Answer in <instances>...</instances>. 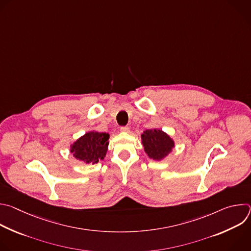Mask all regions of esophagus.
Listing matches in <instances>:
<instances>
[{"label":"esophagus","mask_w":251,"mask_h":251,"mask_svg":"<svg viewBox=\"0 0 251 251\" xmlns=\"http://www.w3.org/2000/svg\"><path fill=\"white\" fill-rule=\"evenodd\" d=\"M120 131H121V132H123V133H129V132H130V128H129V127H127V126H125V127H121V128H120Z\"/></svg>","instance_id":"34e87169"}]
</instances>
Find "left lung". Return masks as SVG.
Instances as JSON below:
<instances>
[{"label": "left lung", "instance_id": "left-lung-1", "mask_svg": "<svg viewBox=\"0 0 251 251\" xmlns=\"http://www.w3.org/2000/svg\"><path fill=\"white\" fill-rule=\"evenodd\" d=\"M142 145L150 159L164 160L174 149L175 141L160 129H149L141 135Z\"/></svg>", "mask_w": 251, "mask_h": 251}]
</instances>
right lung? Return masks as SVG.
I'll return each instance as SVG.
<instances>
[{
  "instance_id": "obj_1",
  "label": "right lung",
  "mask_w": 251,
  "mask_h": 251,
  "mask_svg": "<svg viewBox=\"0 0 251 251\" xmlns=\"http://www.w3.org/2000/svg\"><path fill=\"white\" fill-rule=\"evenodd\" d=\"M109 134L88 131L70 144V154L85 164H96L106 156L109 145Z\"/></svg>"
}]
</instances>
